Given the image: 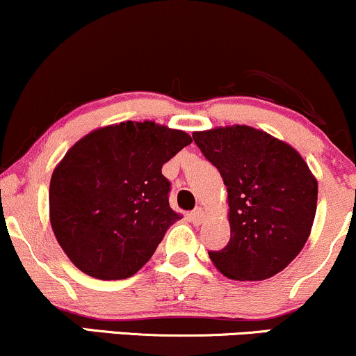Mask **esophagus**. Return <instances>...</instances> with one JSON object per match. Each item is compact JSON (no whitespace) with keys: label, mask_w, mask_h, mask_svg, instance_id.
I'll return each instance as SVG.
<instances>
[{"label":"esophagus","mask_w":356,"mask_h":356,"mask_svg":"<svg viewBox=\"0 0 356 356\" xmlns=\"http://www.w3.org/2000/svg\"><path fill=\"white\" fill-rule=\"evenodd\" d=\"M190 220L193 225H202L204 220V213L202 208H195V210L190 213Z\"/></svg>","instance_id":"obj_1"}]
</instances>
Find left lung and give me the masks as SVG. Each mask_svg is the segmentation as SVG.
<instances>
[{"mask_svg":"<svg viewBox=\"0 0 356 356\" xmlns=\"http://www.w3.org/2000/svg\"><path fill=\"white\" fill-rule=\"evenodd\" d=\"M228 191L232 236L208 252L225 277L260 282L285 270L310 236L318 183L302 154L246 124L195 131Z\"/></svg>","mask_w":356,"mask_h":356,"instance_id":"1","label":"left lung"}]
</instances>
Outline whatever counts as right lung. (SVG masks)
Listing matches in <instances>:
<instances>
[{"label":"right lung","mask_w":356,"mask_h":356,"mask_svg":"<svg viewBox=\"0 0 356 356\" xmlns=\"http://www.w3.org/2000/svg\"><path fill=\"white\" fill-rule=\"evenodd\" d=\"M191 143L181 129L124 121L76 141L49 183V221L73 265L98 280L133 277L152 258L171 210L161 168Z\"/></svg>","instance_id":"obj_1"}]
</instances>
